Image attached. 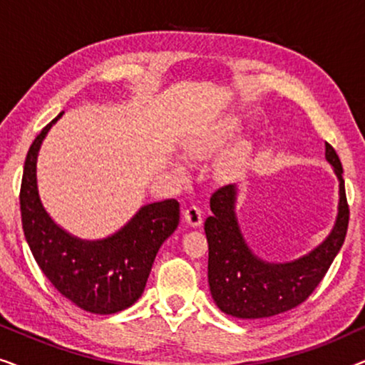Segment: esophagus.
Masks as SVG:
<instances>
[{
    "label": "esophagus",
    "instance_id": "obj_1",
    "mask_svg": "<svg viewBox=\"0 0 365 365\" xmlns=\"http://www.w3.org/2000/svg\"><path fill=\"white\" fill-rule=\"evenodd\" d=\"M184 219H186V222L189 226L196 227L199 224L202 222V211L201 207L196 206V204H191V206L186 207V211H184Z\"/></svg>",
    "mask_w": 365,
    "mask_h": 365
}]
</instances>
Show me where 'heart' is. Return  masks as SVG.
<instances>
[{
  "label": "heart",
  "mask_w": 365,
  "mask_h": 365,
  "mask_svg": "<svg viewBox=\"0 0 365 365\" xmlns=\"http://www.w3.org/2000/svg\"><path fill=\"white\" fill-rule=\"evenodd\" d=\"M239 128V121L236 118H226L221 119V121L214 124L207 129L206 133H202L196 141H194L191 146H189V151L192 154H201V153H207L212 151L221 146V144L226 143V139H229L236 133V129ZM241 151V149H236V153Z\"/></svg>",
  "instance_id": "b5f03b06"
}]
</instances>
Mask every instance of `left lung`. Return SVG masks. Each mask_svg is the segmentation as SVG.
Returning <instances> with one entry per match:
<instances>
[{
  "label": "left lung",
  "mask_w": 365,
  "mask_h": 365,
  "mask_svg": "<svg viewBox=\"0 0 365 365\" xmlns=\"http://www.w3.org/2000/svg\"><path fill=\"white\" fill-rule=\"evenodd\" d=\"M326 159L339 179V212L326 241L292 262L272 264L254 256L239 229L234 202L237 189L227 184L211 196L212 214L204 222L207 244V281L217 307L239 319H262L297 307L311 296L334 257L341 251L349 226V204L342 164L326 143Z\"/></svg>",
  "instance_id": "8db88e82"
}]
</instances>
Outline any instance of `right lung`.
I'll list each match as a JSON object with an SVG mask.
<instances>
[{
	"label": "right lung",
	"mask_w": 365,
	"mask_h": 365,
	"mask_svg": "<svg viewBox=\"0 0 365 365\" xmlns=\"http://www.w3.org/2000/svg\"><path fill=\"white\" fill-rule=\"evenodd\" d=\"M61 114L41 129L24 161L19 191L24 237L39 269L64 297L88 312L116 314L141 297L159 247L179 224V202L148 204L121 231L101 241H83L59 227L39 201L36 159Z\"/></svg>",
	"instance_id": "add662e5"
}]
</instances>
